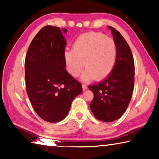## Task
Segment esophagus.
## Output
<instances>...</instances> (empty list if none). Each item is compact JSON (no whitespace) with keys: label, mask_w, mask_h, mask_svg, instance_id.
<instances>
[{"label":"esophagus","mask_w":159,"mask_h":159,"mask_svg":"<svg viewBox=\"0 0 159 159\" xmlns=\"http://www.w3.org/2000/svg\"><path fill=\"white\" fill-rule=\"evenodd\" d=\"M82 88H83V90H85V89H88L87 85H85V84H82Z\"/></svg>","instance_id":"1"}]
</instances>
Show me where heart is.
<instances>
[{"mask_svg": "<svg viewBox=\"0 0 159 159\" xmlns=\"http://www.w3.org/2000/svg\"><path fill=\"white\" fill-rule=\"evenodd\" d=\"M64 58L67 70L72 76H79L85 65L83 80H102L115 67L117 46L113 39L103 33H83L75 40L72 50L65 51Z\"/></svg>", "mask_w": 159, "mask_h": 159, "instance_id": "1", "label": "heart"}]
</instances>
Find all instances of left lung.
Instances as JSON below:
<instances>
[{
    "label": "left lung",
    "mask_w": 159,
    "mask_h": 159,
    "mask_svg": "<svg viewBox=\"0 0 159 159\" xmlns=\"http://www.w3.org/2000/svg\"><path fill=\"white\" fill-rule=\"evenodd\" d=\"M117 46V58L109 76L97 85H89L94 99L90 109L102 122L115 121L125 113L134 87V60L128 43L115 28L109 26Z\"/></svg>",
    "instance_id": "obj_1"
}]
</instances>
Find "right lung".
<instances>
[{"label":"right lung","instance_id":"right-lung-1","mask_svg":"<svg viewBox=\"0 0 159 159\" xmlns=\"http://www.w3.org/2000/svg\"><path fill=\"white\" fill-rule=\"evenodd\" d=\"M66 43L59 27L46 25L32 40L25 56L28 98L36 113L48 122L65 119L72 101L83 91L81 83L65 69Z\"/></svg>","mask_w":159,"mask_h":159}]
</instances>
